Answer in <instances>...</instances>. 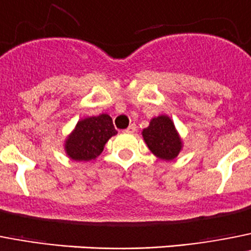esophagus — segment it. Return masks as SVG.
Returning a JSON list of instances; mask_svg holds the SVG:
<instances>
[{
  "label": "esophagus",
  "instance_id": "obj_1",
  "mask_svg": "<svg viewBox=\"0 0 251 251\" xmlns=\"http://www.w3.org/2000/svg\"><path fill=\"white\" fill-rule=\"evenodd\" d=\"M125 132H127V134H134V132H136V125H135V124H131V125L126 128Z\"/></svg>",
  "mask_w": 251,
  "mask_h": 251
}]
</instances>
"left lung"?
<instances>
[{"instance_id":"left-lung-1","label":"left lung","mask_w":251,"mask_h":251,"mask_svg":"<svg viewBox=\"0 0 251 251\" xmlns=\"http://www.w3.org/2000/svg\"><path fill=\"white\" fill-rule=\"evenodd\" d=\"M141 135L150 151L165 162L174 160L183 149L182 138L173 120L168 115L152 117L149 126L144 128Z\"/></svg>"}]
</instances>
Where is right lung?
Here are the masks:
<instances>
[{
  "instance_id": "obj_1",
  "label": "right lung",
  "mask_w": 251,
  "mask_h": 251,
  "mask_svg": "<svg viewBox=\"0 0 251 251\" xmlns=\"http://www.w3.org/2000/svg\"><path fill=\"white\" fill-rule=\"evenodd\" d=\"M117 134L107 113L79 120L64 140V151L74 162L95 160L103 148Z\"/></svg>"
}]
</instances>
